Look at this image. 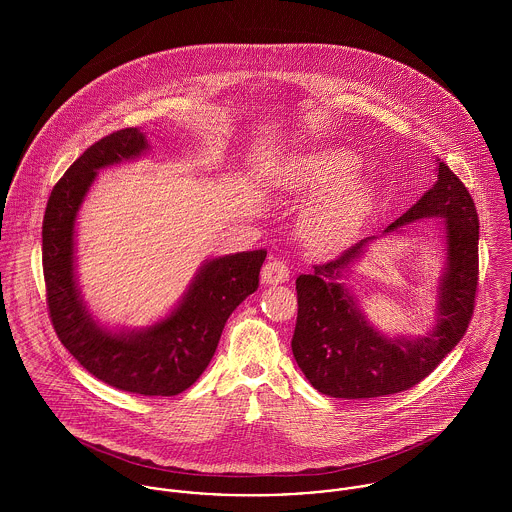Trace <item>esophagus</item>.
<instances>
[{
    "label": "esophagus",
    "instance_id": "esophagus-1",
    "mask_svg": "<svg viewBox=\"0 0 512 512\" xmlns=\"http://www.w3.org/2000/svg\"><path fill=\"white\" fill-rule=\"evenodd\" d=\"M288 280H290V268L284 260L272 258L264 264V268H262V282L264 284L276 286V284H284Z\"/></svg>",
    "mask_w": 512,
    "mask_h": 512
}]
</instances>
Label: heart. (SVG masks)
Instances as JSON below:
<instances>
[{"mask_svg":"<svg viewBox=\"0 0 512 512\" xmlns=\"http://www.w3.org/2000/svg\"><path fill=\"white\" fill-rule=\"evenodd\" d=\"M359 167L355 153L325 147L297 159L288 181L295 193L327 191L305 213V228L317 244H337L349 238L372 207V191L363 181H351Z\"/></svg>","mask_w":512,"mask_h":512,"instance_id":"b5f03b06","label":"heart"}]
</instances>
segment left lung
Returning <instances> with one entry per match:
<instances>
[{"label":"left lung","instance_id":"left-lung-1","mask_svg":"<svg viewBox=\"0 0 512 512\" xmlns=\"http://www.w3.org/2000/svg\"><path fill=\"white\" fill-rule=\"evenodd\" d=\"M438 181L384 232L414 220L445 222L447 266L439 282L438 325L426 337L388 339L366 323L355 297L339 284L341 274L365 254L363 238L313 274L295 280V363L315 390L333 398H376L422 382L463 339L475 309L479 280V217L461 179L438 161Z\"/></svg>","mask_w":512,"mask_h":512}]
</instances>
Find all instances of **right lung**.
I'll use <instances>...</instances> for the list:
<instances>
[{
  "label": "right lung",
  "instance_id": "right-lung-1",
  "mask_svg": "<svg viewBox=\"0 0 512 512\" xmlns=\"http://www.w3.org/2000/svg\"><path fill=\"white\" fill-rule=\"evenodd\" d=\"M147 149L138 128L118 130L88 147L53 187L43 217L47 309L59 341L92 376L124 392L175 396L211 363L226 319L258 288L266 250L205 262L163 321L128 333L100 327L86 311L74 276V220L96 171Z\"/></svg>",
  "mask_w": 512,
  "mask_h": 512
}]
</instances>
